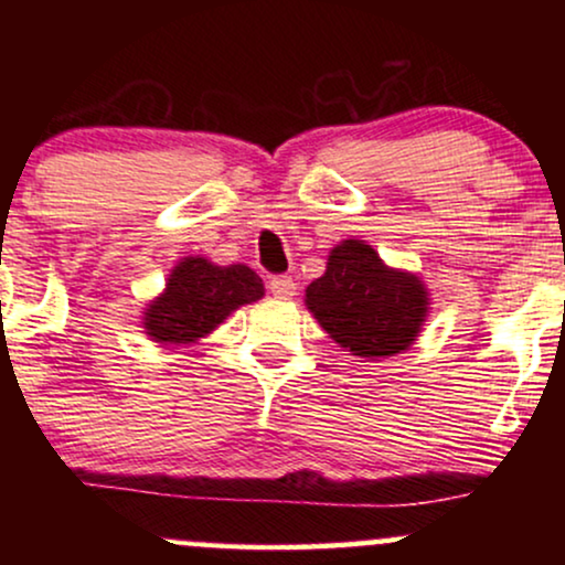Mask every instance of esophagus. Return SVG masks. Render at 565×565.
Masks as SVG:
<instances>
[{"instance_id":"obj_1","label":"esophagus","mask_w":565,"mask_h":565,"mask_svg":"<svg viewBox=\"0 0 565 565\" xmlns=\"http://www.w3.org/2000/svg\"><path fill=\"white\" fill-rule=\"evenodd\" d=\"M268 289L274 297H281V300H289L291 295H297V284L291 276H274L268 281Z\"/></svg>"}]
</instances>
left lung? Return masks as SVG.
<instances>
[{
	"instance_id": "obj_1",
	"label": "left lung",
	"mask_w": 565,
	"mask_h": 565,
	"mask_svg": "<svg viewBox=\"0 0 565 565\" xmlns=\"http://www.w3.org/2000/svg\"><path fill=\"white\" fill-rule=\"evenodd\" d=\"M305 302L334 342L364 359L406 350L427 313L419 278L385 268L377 252L355 238L334 246L327 274L305 289Z\"/></svg>"
}]
</instances>
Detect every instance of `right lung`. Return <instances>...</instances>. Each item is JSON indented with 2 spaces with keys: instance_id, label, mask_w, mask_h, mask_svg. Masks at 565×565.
Here are the masks:
<instances>
[{
  "instance_id": "1",
  "label": "right lung",
  "mask_w": 565,
  "mask_h": 565,
  "mask_svg": "<svg viewBox=\"0 0 565 565\" xmlns=\"http://www.w3.org/2000/svg\"><path fill=\"white\" fill-rule=\"evenodd\" d=\"M263 297V281L246 265L220 268L204 257H185L167 291L148 305L146 334L157 342H193L210 334L238 305Z\"/></svg>"
}]
</instances>
